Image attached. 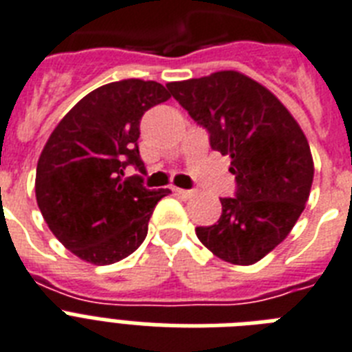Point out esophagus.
Returning a JSON list of instances; mask_svg holds the SVG:
<instances>
[{"label":"esophagus","mask_w":352,"mask_h":352,"mask_svg":"<svg viewBox=\"0 0 352 352\" xmlns=\"http://www.w3.org/2000/svg\"><path fill=\"white\" fill-rule=\"evenodd\" d=\"M175 195H179V197H182V199H190L191 195H193V193H195V191L193 190H181V188H175Z\"/></svg>","instance_id":"1"}]
</instances>
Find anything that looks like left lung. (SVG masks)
I'll list each match as a JSON object with an SVG mask.
<instances>
[{"label": "left lung", "instance_id": "8db88e82", "mask_svg": "<svg viewBox=\"0 0 352 352\" xmlns=\"http://www.w3.org/2000/svg\"><path fill=\"white\" fill-rule=\"evenodd\" d=\"M166 87L210 131L211 148L230 155L236 181V197L221 199L219 222L197 228V236L230 264H255L304 211L315 175L309 142L278 97L242 72L221 70Z\"/></svg>", "mask_w": 352, "mask_h": 352}]
</instances>
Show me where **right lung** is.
Wrapping results in <instances>:
<instances>
[{"instance_id":"1","label":"right lung","mask_w":352,"mask_h":352,"mask_svg":"<svg viewBox=\"0 0 352 352\" xmlns=\"http://www.w3.org/2000/svg\"><path fill=\"white\" fill-rule=\"evenodd\" d=\"M161 82L122 79L77 102L48 137L36 170V201L68 251L96 265L116 264L142 244L153 208L170 190L122 179L139 155L144 111L170 99Z\"/></svg>"}]
</instances>
